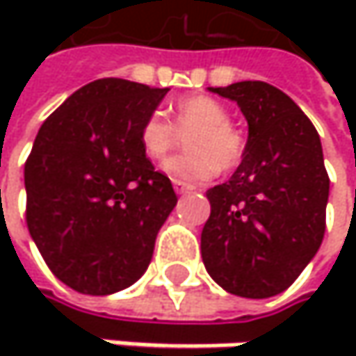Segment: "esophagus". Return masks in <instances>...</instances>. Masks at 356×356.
Masks as SVG:
<instances>
[{"mask_svg":"<svg viewBox=\"0 0 356 356\" xmlns=\"http://www.w3.org/2000/svg\"><path fill=\"white\" fill-rule=\"evenodd\" d=\"M173 187H175V193H179V195H183V193H189V191H193V189H195L193 185H189V183H183V181H173Z\"/></svg>","mask_w":356,"mask_h":356,"instance_id":"obj_1","label":"esophagus"}]
</instances>
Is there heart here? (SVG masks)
<instances>
[{
    "mask_svg": "<svg viewBox=\"0 0 356 356\" xmlns=\"http://www.w3.org/2000/svg\"><path fill=\"white\" fill-rule=\"evenodd\" d=\"M179 136H189L185 140L187 154L163 165V171L173 181H210L220 169H235L245 150L241 134L231 125L227 107L204 95L181 99L173 108V125L161 115H150L140 129V146L146 159L161 163L177 146Z\"/></svg>",
    "mask_w": 356,
    "mask_h": 356,
    "instance_id": "b5f03b06",
    "label": "heart"
}]
</instances>
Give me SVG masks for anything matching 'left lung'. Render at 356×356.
<instances>
[{
  "label": "left lung",
  "instance_id": "1",
  "mask_svg": "<svg viewBox=\"0 0 356 356\" xmlns=\"http://www.w3.org/2000/svg\"><path fill=\"white\" fill-rule=\"evenodd\" d=\"M210 92L241 108L248 144L233 177L206 191L202 259L227 293L274 297L297 280L323 239L330 179L320 134L291 97L266 82Z\"/></svg>",
  "mask_w": 356,
  "mask_h": 356
}]
</instances>
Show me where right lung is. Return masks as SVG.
Listing matches in <instances>:
<instances>
[{"instance_id":"obj_1","label":"right lung","mask_w":356,"mask_h":356,"mask_svg":"<svg viewBox=\"0 0 356 356\" xmlns=\"http://www.w3.org/2000/svg\"><path fill=\"white\" fill-rule=\"evenodd\" d=\"M169 88L103 78L76 90L36 134L24 165L26 225L51 272L82 295H113L148 268L177 204L140 129Z\"/></svg>"}]
</instances>
